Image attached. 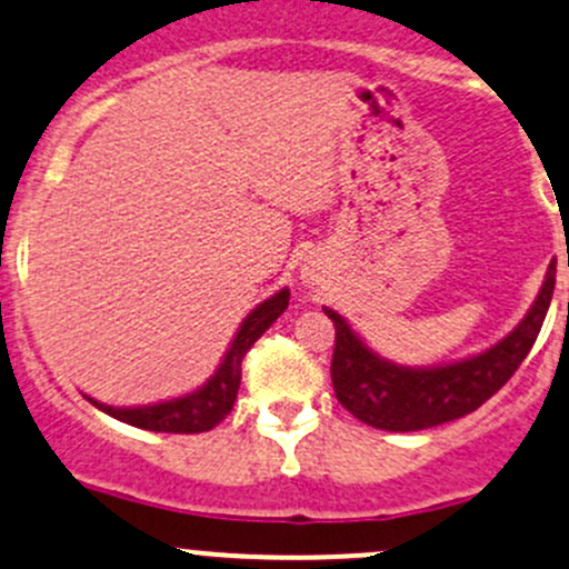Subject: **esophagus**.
Listing matches in <instances>:
<instances>
[{"label":"esophagus","instance_id":"1","mask_svg":"<svg viewBox=\"0 0 569 569\" xmlns=\"http://www.w3.org/2000/svg\"><path fill=\"white\" fill-rule=\"evenodd\" d=\"M303 279H309V282H318V273H315V268H303Z\"/></svg>","mask_w":569,"mask_h":569}]
</instances>
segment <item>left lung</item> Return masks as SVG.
<instances>
[{
    "instance_id": "left-lung-1",
    "label": "left lung",
    "mask_w": 569,
    "mask_h": 569,
    "mask_svg": "<svg viewBox=\"0 0 569 569\" xmlns=\"http://www.w3.org/2000/svg\"><path fill=\"white\" fill-rule=\"evenodd\" d=\"M553 284L556 262H550L535 307L509 337H503L485 353L447 367H430V370L397 367L375 356L356 337L353 328L345 323L342 315L326 307V315L333 320V331H337L331 359L333 395L356 419L389 432L427 430V427L477 411L512 378L520 361L529 356L548 315Z\"/></svg>"
}]
</instances>
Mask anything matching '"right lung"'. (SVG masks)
<instances>
[{
	"mask_svg": "<svg viewBox=\"0 0 569 569\" xmlns=\"http://www.w3.org/2000/svg\"><path fill=\"white\" fill-rule=\"evenodd\" d=\"M287 303H290V290H279L277 296H271L268 301H262L260 307L251 309L249 318L241 323V331L232 339L230 350H227L224 361L219 365L213 378L202 386V389L191 391V395L178 397V400L158 402V406H144V408H111L103 406L98 400H87L96 408H101L103 413L114 416V419L126 421V425L142 427V430L153 432H204L213 430L227 413L232 411L238 397V386H241V365L243 356L249 353L251 345L266 333V328L284 312Z\"/></svg>",
	"mask_w": 569,
	"mask_h": 569,
	"instance_id": "1",
	"label": "right lung"
}]
</instances>
